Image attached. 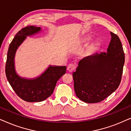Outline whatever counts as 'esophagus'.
<instances>
[{
    "label": "esophagus",
    "mask_w": 131,
    "mask_h": 131,
    "mask_svg": "<svg viewBox=\"0 0 131 131\" xmlns=\"http://www.w3.org/2000/svg\"><path fill=\"white\" fill-rule=\"evenodd\" d=\"M75 69V66L73 64H69V66H67V70L69 71V72H72V71L74 70Z\"/></svg>",
    "instance_id": "34e87169"
}]
</instances>
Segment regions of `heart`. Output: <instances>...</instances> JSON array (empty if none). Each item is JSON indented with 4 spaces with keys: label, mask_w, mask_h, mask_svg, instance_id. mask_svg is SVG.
<instances>
[{
    "label": "heart",
    "mask_w": 131,
    "mask_h": 131,
    "mask_svg": "<svg viewBox=\"0 0 131 131\" xmlns=\"http://www.w3.org/2000/svg\"><path fill=\"white\" fill-rule=\"evenodd\" d=\"M91 40V37H87V38L83 39V42L85 43H87L89 42ZM100 47H101V42H100V40H95L92 41V42L89 44V45L88 46L86 51V53L88 55L95 54V53L99 50Z\"/></svg>",
    "instance_id": "obj_1"
}]
</instances>
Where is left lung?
I'll use <instances>...</instances> for the list:
<instances>
[{
  "label": "left lung",
  "mask_w": 131,
  "mask_h": 131,
  "mask_svg": "<svg viewBox=\"0 0 131 131\" xmlns=\"http://www.w3.org/2000/svg\"><path fill=\"white\" fill-rule=\"evenodd\" d=\"M112 39L107 52L96 53L79 62L73 73L76 96L87 103H96L114 92L121 83L125 53L117 35L110 32Z\"/></svg>",
  "instance_id": "left-lung-1"
}]
</instances>
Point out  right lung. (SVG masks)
I'll return each instance as SVG.
<instances>
[{"mask_svg": "<svg viewBox=\"0 0 131 131\" xmlns=\"http://www.w3.org/2000/svg\"><path fill=\"white\" fill-rule=\"evenodd\" d=\"M40 27L27 26L18 32L10 43L7 53L5 73L9 83L18 96L27 102H40L51 96L57 81L66 73V66H52L38 78L28 79L16 73L14 58L18 48L28 36L40 31Z\"/></svg>", "mask_w": 131, "mask_h": 131, "instance_id": "1", "label": "right lung"}]
</instances>
